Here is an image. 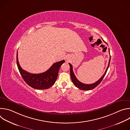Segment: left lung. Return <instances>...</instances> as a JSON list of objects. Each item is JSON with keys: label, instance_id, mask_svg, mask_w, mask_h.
Segmentation results:
<instances>
[{"label": "left lung", "instance_id": "1", "mask_svg": "<svg viewBox=\"0 0 130 130\" xmlns=\"http://www.w3.org/2000/svg\"><path fill=\"white\" fill-rule=\"evenodd\" d=\"M110 54V52H109ZM110 58H109V62H108V66L107 67V68L104 72V73L103 74V75L102 76V77L99 79L97 82H96L92 84H84L81 82H80L76 78V77L75 76V74L73 73V69H72V66L71 65V64L69 63V66H70V77H71V81L72 82V83H73V84L75 85V86L76 87H77V88H78L79 89H81V90H91L92 89L95 88L96 86H97L100 83V82L102 81V80H103V79L104 78L105 74L107 72V70L109 67V63H110Z\"/></svg>", "mask_w": 130, "mask_h": 130}]
</instances>
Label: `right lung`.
Returning a JSON list of instances; mask_svg holds the SVG:
<instances>
[{
  "label": "right lung",
  "mask_w": 130,
  "mask_h": 130,
  "mask_svg": "<svg viewBox=\"0 0 130 130\" xmlns=\"http://www.w3.org/2000/svg\"><path fill=\"white\" fill-rule=\"evenodd\" d=\"M16 61L18 70L24 80L30 87L36 89H46L52 86L57 80L61 66L65 62V60H62L54 63L46 71L34 74L29 73L22 68L18 61L17 52Z\"/></svg>",
  "instance_id": "add662e5"
}]
</instances>
